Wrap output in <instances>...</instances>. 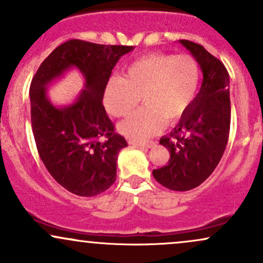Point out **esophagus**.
Instances as JSON below:
<instances>
[{"label": "esophagus", "mask_w": 263, "mask_h": 263, "mask_svg": "<svg viewBox=\"0 0 263 263\" xmlns=\"http://www.w3.org/2000/svg\"><path fill=\"white\" fill-rule=\"evenodd\" d=\"M129 144H132V145H135L138 146V148H152V146H154V142H138V140H129Z\"/></svg>", "instance_id": "esophagus-1"}]
</instances>
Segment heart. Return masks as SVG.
Segmentation results:
<instances>
[{
	"mask_svg": "<svg viewBox=\"0 0 263 263\" xmlns=\"http://www.w3.org/2000/svg\"><path fill=\"white\" fill-rule=\"evenodd\" d=\"M199 66L189 55L151 53L130 64L124 78L112 76L105 87V106L114 117H125L140 101L143 108L119 124V130L145 139L162 130L165 120L182 118L193 101Z\"/></svg>",
	"mask_w": 263,
	"mask_h": 263,
	"instance_id": "obj_1",
	"label": "heart"
}]
</instances>
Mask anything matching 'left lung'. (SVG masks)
<instances>
[{
    "label": "left lung",
    "instance_id": "1",
    "mask_svg": "<svg viewBox=\"0 0 263 263\" xmlns=\"http://www.w3.org/2000/svg\"><path fill=\"white\" fill-rule=\"evenodd\" d=\"M199 64V92L160 144L171 153L168 164L154 169L157 182L172 191L198 187L218 165L228 142L231 124L230 75L218 59L202 45L179 40Z\"/></svg>",
    "mask_w": 263,
    "mask_h": 263
}]
</instances>
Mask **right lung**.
Listing matches in <instances>:
<instances>
[{"label": "right lung", "instance_id": "obj_1", "mask_svg": "<svg viewBox=\"0 0 263 263\" xmlns=\"http://www.w3.org/2000/svg\"><path fill=\"white\" fill-rule=\"evenodd\" d=\"M133 50L66 41L45 59L31 81V124L39 154L53 179L76 196H98L117 179L118 154L128 143L114 133L103 98L111 70ZM74 68L83 75L84 89L72 103L56 106L47 87Z\"/></svg>", "mask_w": 263, "mask_h": 263}]
</instances>
